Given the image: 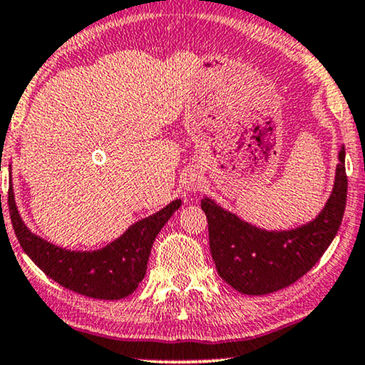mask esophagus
Returning a JSON list of instances; mask_svg holds the SVG:
<instances>
[{
    "label": "esophagus",
    "instance_id": "obj_1",
    "mask_svg": "<svg viewBox=\"0 0 365 365\" xmlns=\"http://www.w3.org/2000/svg\"><path fill=\"white\" fill-rule=\"evenodd\" d=\"M192 185H193V183H192Z\"/></svg>",
    "mask_w": 365,
    "mask_h": 365
}]
</instances>
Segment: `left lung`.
<instances>
[{"mask_svg": "<svg viewBox=\"0 0 365 365\" xmlns=\"http://www.w3.org/2000/svg\"><path fill=\"white\" fill-rule=\"evenodd\" d=\"M347 200L346 148L339 150L332 192L312 222L290 230H265L202 198L208 240L218 275L247 295H265L289 287L317 264L341 227Z\"/></svg>", "mask_w": 365, "mask_h": 365, "instance_id": "obj_1", "label": "left lung"}]
</instances>
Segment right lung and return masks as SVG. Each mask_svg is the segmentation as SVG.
I'll use <instances>...</instances> for the list:
<instances>
[{
  "instance_id": "1",
  "label": "right lung",
  "mask_w": 365,
  "mask_h": 365,
  "mask_svg": "<svg viewBox=\"0 0 365 365\" xmlns=\"http://www.w3.org/2000/svg\"><path fill=\"white\" fill-rule=\"evenodd\" d=\"M180 205L182 200L177 198L153 215L135 222L103 249L81 252L63 249L33 233L19 215L11 180L8 192L9 217L24 254L65 289L101 300H120L135 292L147 274L148 257L158 232Z\"/></svg>"
}]
</instances>
